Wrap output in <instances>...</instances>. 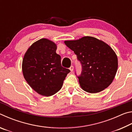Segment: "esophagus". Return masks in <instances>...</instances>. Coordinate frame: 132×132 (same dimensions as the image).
I'll return each mask as SVG.
<instances>
[{
	"label": "esophagus",
	"mask_w": 132,
	"mask_h": 132,
	"mask_svg": "<svg viewBox=\"0 0 132 132\" xmlns=\"http://www.w3.org/2000/svg\"><path fill=\"white\" fill-rule=\"evenodd\" d=\"M69 69H70L71 71H73V69H74V67H73V66L71 65V66L70 67V68H69Z\"/></svg>",
	"instance_id": "esophagus-1"
}]
</instances>
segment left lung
<instances>
[{"mask_svg":"<svg viewBox=\"0 0 132 132\" xmlns=\"http://www.w3.org/2000/svg\"><path fill=\"white\" fill-rule=\"evenodd\" d=\"M64 44L74 51L81 64V73L77 77L82 90L97 93L108 87L118 69L117 56L112 49L103 41L88 36L66 41Z\"/></svg>","mask_w":132,"mask_h":132,"instance_id":"1","label":"left lung"}]
</instances>
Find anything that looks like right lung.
Listing matches in <instances>:
<instances>
[{
  "instance_id": "right-lung-1",
  "label": "right lung",
  "mask_w": 132,
  "mask_h": 132,
  "mask_svg": "<svg viewBox=\"0 0 132 132\" xmlns=\"http://www.w3.org/2000/svg\"><path fill=\"white\" fill-rule=\"evenodd\" d=\"M54 42L45 38L39 39L28 48L22 64L26 81L37 93L46 97L61 90L70 71L62 66Z\"/></svg>"
}]
</instances>
